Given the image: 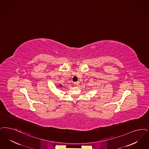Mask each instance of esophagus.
Returning a JSON list of instances; mask_svg holds the SVG:
<instances>
[{"mask_svg":"<svg viewBox=\"0 0 149 149\" xmlns=\"http://www.w3.org/2000/svg\"><path fill=\"white\" fill-rule=\"evenodd\" d=\"M74 85H76V86H79V82H78V81H77V82H75V83H74Z\"/></svg>","mask_w":149,"mask_h":149,"instance_id":"1","label":"esophagus"}]
</instances>
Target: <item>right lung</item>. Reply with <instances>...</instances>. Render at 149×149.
I'll list each match as a JSON object with an SVG mask.
<instances>
[{"label":"right lung","mask_w":149,"mask_h":149,"mask_svg":"<svg viewBox=\"0 0 149 149\" xmlns=\"http://www.w3.org/2000/svg\"><path fill=\"white\" fill-rule=\"evenodd\" d=\"M60 86H61V85H60Z\"/></svg>","instance_id":"add662e5"}]
</instances>
